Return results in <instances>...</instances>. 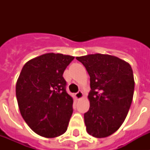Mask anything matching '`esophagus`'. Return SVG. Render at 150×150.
Instances as JSON below:
<instances>
[{"label":"esophagus","mask_w":150,"mask_h":150,"mask_svg":"<svg viewBox=\"0 0 150 150\" xmlns=\"http://www.w3.org/2000/svg\"><path fill=\"white\" fill-rule=\"evenodd\" d=\"M75 96L76 100H80V99H82L83 97V93H82V91H79L75 94Z\"/></svg>","instance_id":"obj_1"}]
</instances>
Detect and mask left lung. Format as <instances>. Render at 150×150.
Returning a JSON list of instances; mask_svg holds the SVG:
<instances>
[{"instance_id": "1", "label": "left lung", "mask_w": 150, "mask_h": 150, "mask_svg": "<svg viewBox=\"0 0 150 150\" xmlns=\"http://www.w3.org/2000/svg\"><path fill=\"white\" fill-rule=\"evenodd\" d=\"M76 59L90 77V107L84 114L87 132L99 139L107 137L123 124L132 102V68L128 62L108 54H88Z\"/></svg>"}]
</instances>
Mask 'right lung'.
Returning <instances> with one entry per match:
<instances>
[{"label": "right lung", "instance_id": "1", "mask_svg": "<svg viewBox=\"0 0 150 150\" xmlns=\"http://www.w3.org/2000/svg\"><path fill=\"white\" fill-rule=\"evenodd\" d=\"M75 58L47 53L27 61L16 82L21 115L34 132L55 138L65 132L72 114L73 99L66 92L63 73Z\"/></svg>", "mask_w": 150, "mask_h": 150}]
</instances>
